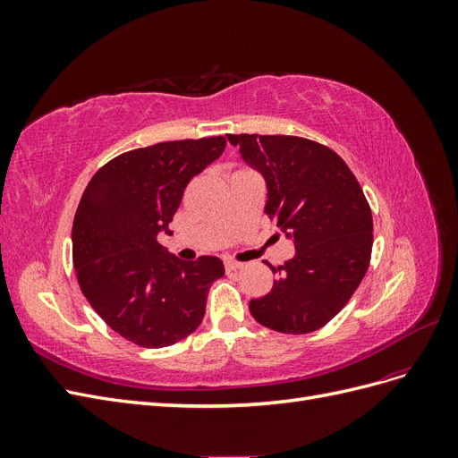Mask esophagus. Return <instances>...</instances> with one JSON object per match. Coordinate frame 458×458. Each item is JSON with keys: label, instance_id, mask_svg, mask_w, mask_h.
<instances>
[{"label": "esophagus", "instance_id": "34e87169", "mask_svg": "<svg viewBox=\"0 0 458 458\" xmlns=\"http://www.w3.org/2000/svg\"><path fill=\"white\" fill-rule=\"evenodd\" d=\"M224 266H225V271H237V269L242 267V263L241 261H234V259H225Z\"/></svg>", "mask_w": 458, "mask_h": 458}]
</instances>
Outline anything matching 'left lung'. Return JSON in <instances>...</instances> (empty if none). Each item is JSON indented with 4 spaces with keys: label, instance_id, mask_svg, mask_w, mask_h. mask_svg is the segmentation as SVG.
I'll use <instances>...</instances> for the list:
<instances>
[{
    "label": "left lung",
    "instance_id": "left-lung-1",
    "mask_svg": "<svg viewBox=\"0 0 458 458\" xmlns=\"http://www.w3.org/2000/svg\"><path fill=\"white\" fill-rule=\"evenodd\" d=\"M266 182L267 217L296 254L273 267L271 293L250 300L256 321L284 335L325 327L369 269L372 214L355 175L325 145L293 135H227Z\"/></svg>",
    "mask_w": 458,
    "mask_h": 458
}]
</instances>
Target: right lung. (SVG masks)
Here are the masks:
<instances>
[{
    "instance_id": "right-lung-1",
    "label": "right lung",
    "mask_w": 458,
    "mask_h": 458,
    "mask_svg": "<svg viewBox=\"0 0 458 458\" xmlns=\"http://www.w3.org/2000/svg\"><path fill=\"white\" fill-rule=\"evenodd\" d=\"M225 137L135 148L105 164L88 183L72 225V259L81 293L122 338L165 348L202 323L219 258L183 261L164 250L160 233L185 187L221 157Z\"/></svg>"
}]
</instances>
